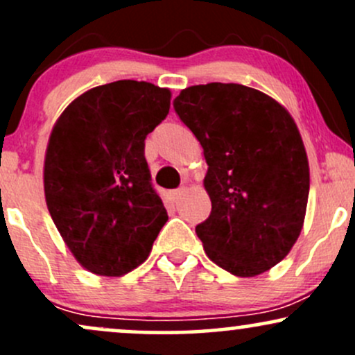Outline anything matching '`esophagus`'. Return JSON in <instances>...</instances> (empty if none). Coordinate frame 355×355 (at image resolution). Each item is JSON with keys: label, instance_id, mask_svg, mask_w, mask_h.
Listing matches in <instances>:
<instances>
[{"label": "esophagus", "instance_id": "1", "mask_svg": "<svg viewBox=\"0 0 355 355\" xmlns=\"http://www.w3.org/2000/svg\"><path fill=\"white\" fill-rule=\"evenodd\" d=\"M183 191H185V189H178V190H173L172 193H170V200H172L173 203H178V202H180V198H182Z\"/></svg>", "mask_w": 355, "mask_h": 355}]
</instances>
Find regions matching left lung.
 <instances>
[{
	"mask_svg": "<svg viewBox=\"0 0 355 355\" xmlns=\"http://www.w3.org/2000/svg\"><path fill=\"white\" fill-rule=\"evenodd\" d=\"M178 118L200 141L211 211L195 227L211 262L237 277L268 270L294 247L309 198V162L282 105L237 83L182 89Z\"/></svg>",
	"mask_w": 355,
	"mask_h": 355,
	"instance_id": "obj_1",
	"label": "left lung"
}]
</instances>
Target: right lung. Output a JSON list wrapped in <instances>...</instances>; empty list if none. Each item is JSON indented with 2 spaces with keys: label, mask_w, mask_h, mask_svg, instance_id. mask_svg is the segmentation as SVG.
<instances>
[{
  "label": "right lung",
  "mask_w": 355,
  "mask_h": 355,
  "mask_svg": "<svg viewBox=\"0 0 355 355\" xmlns=\"http://www.w3.org/2000/svg\"><path fill=\"white\" fill-rule=\"evenodd\" d=\"M170 92L120 80L61 113L44 158V197L87 270L120 277L144 263L168 215L152 185L145 138L168 115Z\"/></svg>",
  "instance_id": "add662e5"
}]
</instances>
